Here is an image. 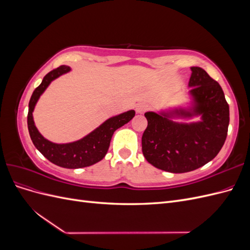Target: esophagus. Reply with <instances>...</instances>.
I'll return each instance as SVG.
<instances>
[{"mask_svg":"<svg viewBox=\"0 0 250 250\" xmlns=\"http://www.w3.org/2000/svg\"><path fill=\"white\" fill-rule=\"evenodd\" d=\"M147 108H148V106L145 103H139L137 105V107H135V111H137V113H140L141 115V113L145 112L147 110Z\"/></svg>","mask_w":250,"mask_h":250,"instance_id":"1","label":"esophagus"}]
</instances>
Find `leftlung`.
Masks as SVG:
<instances>
[{
  "mask_svg": "<svg viewBox=\"0 0 250 250\" xmlns=\"http://www.w3.org/2000/svg\"><path fill=\"white\" fill-rule=\"evenodd\" d=\"M188 81L190 102L184 106L147 111L148 126L142 137V151L155 168L171 173L198 169L219 153L228 135L229 106L219 83L201 67L192 66ZM195 123H178L191 119Z\"/></svg>",
  "mask_w": 250,
  "mask_h": 250,
  "instance_id": "left-lung-1",
  "label": "left lung"
}]
</instances>
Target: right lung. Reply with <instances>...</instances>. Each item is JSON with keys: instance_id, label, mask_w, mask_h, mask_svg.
<instances>
[{"instance_id": "1", "label": "right lung", "mask_w": 250, "mask_h": 250, "mask_svg": "<svg viewBox=\"0 0 250 250\" xmlns=\"http://www.w3.org/2000/svg\"><path fill=\"white\" fill-rule=\"evenodd\" d=\"M70 71V66L62 65L57 67L56 70L51 71L43 77L42 83L35 88L31 99H30L27 123L30 138H31L35 148L47 160L54 165L59 166V167L66 169H79L88 167V166H92L103 160L108 151L113 132L129 122L134 117L135 111L130 109L107 119L92 132H89L78 141L57 144L43 138L36 128L33 120L35 105L53 80H55L63 74L69 73Z\"/></svg>"}]
</instances>
